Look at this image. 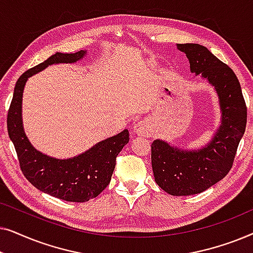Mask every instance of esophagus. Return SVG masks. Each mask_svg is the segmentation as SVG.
Wrapping results in <instances>:
<instances>
[{"label":"esophagus","mask_w":253,"mask_h":253,"mask_svg":"<svg viewBox=\"0 0 253 253\" xmlns=\"http://www.w3.org/2000/svg\"><path fill=\"white\" fill-rule=\"evenodd\" d=\"M133 132L138 134V136L148 137L152 133V127L150 123L146 122V121H139V122L133 126Z\"/></svg>","instance_id":"34e87169"}]
</instances>
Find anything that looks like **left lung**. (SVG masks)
<instances>
[{
    "mask_svg": "<svg viewBox=\"0 0 253 253\" xmlns=\"http://www.w3.org/2000/svg\"><path fill=\"white\" fill-rule=\"evenodd\" d=\"M177 49L185 53L191 72L214 86L221 109L219 129L200 150H181L160 139L152 143L157 184L171 196H190L205 191L229 172L247 126V106L236 75L206 47L177 43Z\"/></svg>",
    "mask_w": 253,
    "mask_h": 253,
    "instance_id": "1",
    "label": "left lung"
}]
</instances>
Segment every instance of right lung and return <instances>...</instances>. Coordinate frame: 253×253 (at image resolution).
Here are the masks:
<instances>
[{
    "mask_svg": "<svg viewBox=\"0 0 253 253\" xmlns=\"http://www.w3.org/2000/svg\"><path fill=\"white\" fill-rule=\"evenodd\" d=\"M87 53H56L42 63L31 68L16 83L8 110V133L17 152L20 169L31 184L38 190L67 202L84 203L95 198L109 184L116 165V157L129 143V131L99 141L84 153L70 159L50 158L37 151L27 139L23 127L22 98L24 86L31 76L50 64L75 63Z\"/></svg>",
    "mask_w": 253,
    "mask_h": 253,
    "instance_id": "1",
    "label": "right lung"
}]
</instances>
